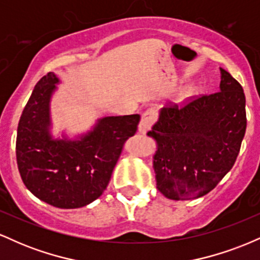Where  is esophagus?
I'll use <instances>...</instances> for the list:
<instances>
[{
  "instance_id": "obj_1",
  "label": "esophagus",
  "mask_w": 260,
  "mask_h": 260,
  "mask_svg": "<svg viewBox=\"0 0 260 260\" xmlns=\"http://www.w3.org/2000/svg\"><path fill=\"white\" fill-rule=\"evenodd\" d=\"M156 121V112L153 109H149L142 115V118H140V122L138 124V131L139 133L144 134L147 133L150 127L153 126L154 122Z\"/></svg>"
}]
</instances>
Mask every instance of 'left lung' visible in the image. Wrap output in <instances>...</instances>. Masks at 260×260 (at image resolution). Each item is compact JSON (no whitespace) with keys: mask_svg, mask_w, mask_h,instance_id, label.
Wrapping results in <instances>:
<instances>
[{"mask_svg":"<svg viewBox=\"0 0 260 260\" xmlns=\"http://www.w3.org/2000/svg\"><path fill=\"white\" fill-rule=\"evenodd\" d=\"M219 91L184 106L162 107L148 137L156 188L172 201H190L214 189L234 166L246 133L242 86L220 68Z\"/></svg>","mask_w":260,"mask_h":260,"instance_id":"1","label":"left lung"}]
</instances>
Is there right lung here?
Segmentation results:
<instances>
[{
    "instance_id": "obj_1",
    "label": "right lung",
    "mask_w": 260,
    "mask_h": 260,
    "mask_svg": "<svg viewBox=\"0 0 260 260\" xmlns=\"http://www.w3.org/2000/svg\"><path fill=\"white\" fill-rule=\"evenodd\" d=\"M58 84L61 80L50 72L35 85L18 123L17 164L25 187L37 198L56 208L76 209L103 194L140 116H106L72 138L66 129L55 137L51 100Z\"/></svg>"
}]
</instances>
